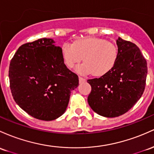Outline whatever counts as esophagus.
Segmentation results:
<instances>
[{"label":"esophagus","mask_w":154,"mask_h":154,"mask_svg":"<svg viewBox=\"0 0 154 154\" xmlns=\"http://www.w3.org/2000/svg\"><path fill=\"white\" fill-rule=\"evenodd\" d=\"M79 81H80V83H82V82H85L86 81V79H85V78H83V77H79Z\"/></svg>","instance_id":"esophagus-1"}]
</instances>
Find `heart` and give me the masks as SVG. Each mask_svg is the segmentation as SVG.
Segmentation results:
<instances>
[{
    "instance_id": "obj_1",
    "label": "heart",
    "mask_w": 154,
    "mask_h": 154,
    "mask_svg": "<svg viewBox=\"0 0 154 154\" xmlns=\"http://www.w3.org/2000/svg\"><path fill=\"white\" fill-rule=\"evenodd\" d=\"M64 63L69 68L80 63L84 58L85 63L78 65L76 71L82 74L95 76L105 75L116 65L118 60V47L105 39L94 37L80 38L73 44L64 43L61 47Z\"/></svg>"
}]
</instances>
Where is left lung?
Instances as JSON below:
<instances>
[{
  "mask_svg": "<svg viewBox=\"0 0 154 154\" xmlns=\"http://www.w3.org/2000/svg\"><path fill=\"white\" fill-rule=\"evenodd\" d=\"M118 56L109 73L88 80L91 91L88 102L104 117L114 118L129 110L140 99L146 87L148 67L139 47L118 38Z\"/></svg>",
  "mask_w": 154,
  "mask_h": 154,
  "instance_id": "1",
  "label": "left lung"
}]
</instances>
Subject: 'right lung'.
<instances>
[{"label":"right lung","mask_w":154,"mask_h":154,"mask_svg":"<svg viewBox=\"0 0 154 154\" xmlns=\"http://www.w3.org/2000/svg\"><path fill=\"white\" fill-rule=\"evenodd\" d=\"M52 38L24 44L11 58L8 77L15 102L32 117L52 121L63 115L78 76L64 63Z\"/></svg>","instance_id":"obj_1"}]
</instances>
